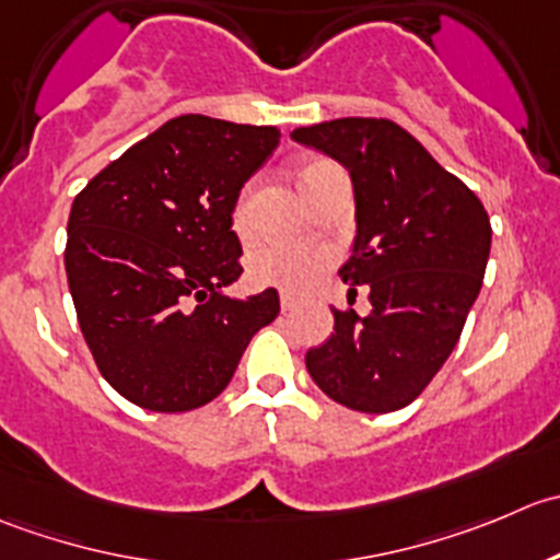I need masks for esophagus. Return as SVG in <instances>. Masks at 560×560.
Masks as SVG:
<instances>
[{"label":"esophagus","instance_id":"esophagus-1","mask_svg":"<svg viewBox=\"0 0 560 560\" xmlns=\"http://www.w3.org/2000/svg\"><path fill=\"white\" fill-rule=\"evenodd\" d=\"M299 304V296L296 293H291V291H282L280 293V307L282 310H293Z\"/></svg>","mask_w":560,"mask_h":560}]
</instances>
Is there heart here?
Segmentation results:
<instances>
[{
	"instance_id": "obj_1",
	"label": "heart",
	"mask_w": 560,
	"mask_h": 560,
	"mask_svg": "<svg viewBox=\"0 0 560 560\" xmlns=\"http://www.w3.org/2000/svg\"><path fill=\"white\" fill-rule=\"evenodd\" d=\"M318 165L324 163H310L302 171L304 176L313 174ZM253 207H256V182L245 185V190L240 192L234 207V229L240 234H247L253 225ZM329 256L326 250L315 245H269L264 250H258L253 256V275L264 282H275L282 288H304L307 282H313L320 275V269L326 267Z\"/></svg>"
}]
</instances>
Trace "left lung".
Instances as JSON below:
<instances>
[{
    "instance_id": "obj_1",
    "label": "left lung",
    "mask_w": 560,
    "mask_h": 560,
    "mask_svg": "<svg viewBox=\"0 0 560 560\" xmlns=\"http://www.w3.org/2000/svg\"><path fill=\"white\" fill-rule=\"evenodd\" d=\"M291 138L351 174L357 234L337 275L353 296L364 285L373 304L364 318L331 310L335 331L307 351V373L351 411L406 408L460 340L490 258V218L395 121L346 116Z\"/></svg>"
}]
</instances>
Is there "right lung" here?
<instances>
[{"instance_id": "add662e5", "label": "right lung", "mask_w": 560, "mask_h": 560, "mask_svg": "<svg viewBox=\"0 0 560 560\" xmlns=\"http://www.w3.org/2000/svg\"><path fill=\"white\" fill-rule=\"evenodd\" d=\"M278 143V127L176 116L75 196L70 296L100 373L136 406H207L253 335L278 318L275 288L225 293L242 275L236 198Z\"/></svg>"}]
</instances>
